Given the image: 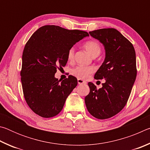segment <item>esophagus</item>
I'll return each instance as SVG.
<instances>
[{
	"label": "esophagus",
	"mask_w": 150,
	"mask_h": 150,
	"mask_svg": "<svg viewBox=\"0 0 150 150\" xmlns=\"http://www.w3.org/2000/svg\"><path fill=\"white\" fill-rule=\"evenodd\" d=\"M77 82L79 85H81V84H86V81H85L84 80L81 79H77Z\"/></svg>",
	"instance_id": "1"
}]
</instances>
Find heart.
Segmentation results:
<instances>
[{
	"instance_id": "heart-1",
	"label": "heart",
	"mask_w": 150,
	"mask_h": 150,
	"mask_svg": "<svg viewBox=\"0 0 150 150\" xmlns=\"http://www.w3.org/2000/svg\"><path fill=\"white\" fill-rule=\"evenodd\" d=\"M86 50L92 55L93 57H97L100 54L101 48L99 44L97 42L91 40L88 41L84 44ZM75 55V48L71 47L68 51L67 58L69 61H73ZM95 69L91 66L85 67V66H77L71 70V74L79 79H86L93 73Z\"/></svg>"
}]
</instances>
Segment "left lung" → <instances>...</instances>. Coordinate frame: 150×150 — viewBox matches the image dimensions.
Wrapping results in <instances>:
<instances>
[{"mask_svg": "<svg viewBox=\"0 0 150 150\" xmlns=\"http://www.w3.org/2000/svg\"><path fill=\"white\" fill-rule=\"evenodd\" d=\"M89 34L105 47V61L95 79L106 81L99 89L88 83L90 93L85 102L91 115L103 120L120 112L128 100L137 75L136 52L131 42L115 28L96 30Z\"/></svg>", "mask_w": 150, "mask_h": 150, "instance_id": "left-lung-1", "label": "left lung"}]
</instances>
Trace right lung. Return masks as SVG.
Returning <instances> with one entry per match:
<instances>
[{
    "mask_svg": "<svg viewBox=\"0 0 150 150\" xmlns=\"http://www.w3.org/2000/svg\"><path fill=\"white\" fill-rule=\"evenodd\" d=\"M88 35L85 31L47 25L37 30L27 42L20 75L25 100L36 115L51 118L62 111L77 79L69 75L61 81L55 73L57 68L65 66L70 48Z\"/></svg>",
    "mask_w": 150,
    "mask_h": 150,
    "instance_id": "add662e5",
    "label": "right lung"
}]
</instances>
